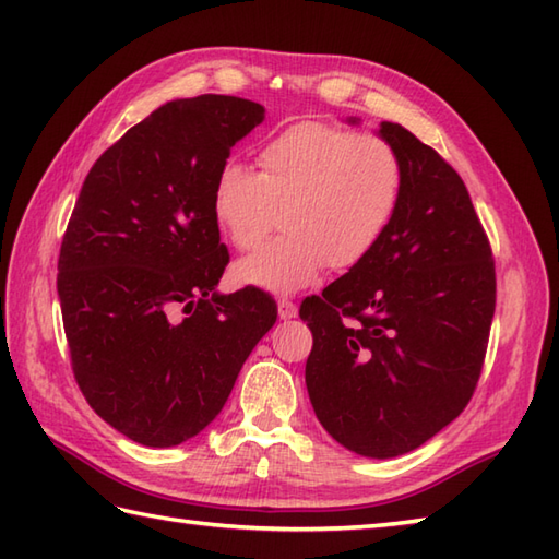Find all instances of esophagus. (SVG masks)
<instances>
[{"instance_id":"obj_1","label":"esophagus","mask_w":559,"mask_h":559,"mask_svg":"<svg viewBox=\"0 0 559 559\" xmlns=\"http://www.w3.org/2000/svg\"><path fill=\"white\" fill-rule=\"evenodd\" d=\"M278 317L281 319H295L298 317V305L290 300H278Z\"/></svg>"}]
</instances>
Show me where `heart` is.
Instances as JSON below:
<instances>
[{"label":"heart","instance_id":"obj_1","mask_svg":"<svg viewBox=\"0 0 559 559\" xmlns=\"http://www.w3.org/2000/svg\"><path fill=\"white\" fill-rule=\"evenodd\" d=\"M259 173L225 163L211 189L221 233L254 252L276 225V242L235 266L237 281L269 293L310 286L329 264L346 271L374 252L396 218L403 165L386 139L370 132L302 122L269 139Z\"/></svg>","mask_w":559,"mask_h":559}]
</instances>
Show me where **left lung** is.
Wrapping results in <instances>:
<instances>
[{
	"instance_id": "1",
	"label": "left lung",
	"mask_w": 559,
	"mask_h": 559,
	"mask_svg": "<svg viewBox=\"0 0 559 559\" xmlns=\"http://www.w3.org/2000/svg\"><path fill=\"white\" fill-rule=\"evenodd\" d=\"M358 124L355 117L348 120ZM403 194L374 252L300 305L324 430L367 459L418 449L468 406L495 314L492 249L459 173L394 122Z\"/></svg>"
}]
</instances>
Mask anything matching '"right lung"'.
Returning <instances> with one entry per match:
<instances>
[{"instance_id": "1", "label": "right lung", "mask_w": 559, "mask_h": 559, "mask_svg": "<svg viewBox=\"0 0 559 559\" xmlns=\"http://www.w3.org/2000/svg\"><path fill=\"white\" fill-rule=\"evenodd\" d=\"M264 122L235 96L170 100L93 165L57 261V293L81 394L144 447L199 435L249 353L276 324L269 293L216 290L228 266L211 213L216 173Z\"/></svg>"}]
</instances>
